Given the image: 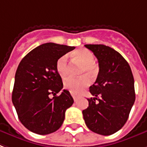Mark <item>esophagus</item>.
I'll return each mask as SVG.
<instances>
[{
  "label": "esophagus",
  "instance_id": "obj_1",
  "mask_svg": "<svg viewBox=\"0 0 147 147\" xmlns=\"http://www.w3.org/2000/svg\"><path fill=\"white\" fill-rule=\"evenodd\" d=\"M71 96H72V98H73V99L75 101H76L77 99H78V98L79 97V96H78V95H76V94H74V93H71Z\"/></svg>",
  "mask_w": 147,
  "mask_h": 147
}]
</instances>
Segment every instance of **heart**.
I'll return each instance as SVG.
<instances>
[{"label":"heart","instance_id":"1","mask_svg":"<svg viewBox=\"0 0 147 147\" xmlns=\"http://www.w3.org/2000/svg\"><path fill=\"white\" fill-rule=\"evenodd\" d=\"M75 61L82 65L81 68V74H88L94 77L98 73V65L95 61L93 53L86 49H79L71 54ZM69 59L68 56L62 55L56 62V70L59 76L65 78L69 74ZM64 88L69 90L71 93L78 94L82 92L90 85V79L88 76H82L78 78L69 77L64 81Z\"/></svg>","mask_w":147,"mask_h":147}]
</instances>
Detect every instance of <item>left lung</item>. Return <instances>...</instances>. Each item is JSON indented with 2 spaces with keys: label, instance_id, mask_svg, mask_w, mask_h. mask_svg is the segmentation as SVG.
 <instances>
[{
  "label": "left lung",
  "instance_id": "obj_1",
  "mask_svg": "<svg viewBox=\"0 0 147 147\" xmlns=\"http://www.w3.org/2000/svg\"><path fill=\"white\" fill-rule=\"evenodd\" d=\"M98 62V76L89 88L94 96L88 98V108L82 111L90 130L103 136L116 133L128 119L135 102L134 78L126 59L104 45H85Z\"/></svg>",
  "mask_w": 147,
  "mask_h": 147
}]
</instances>
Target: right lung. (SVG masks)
<instances>
[{"label":"right lung","mask_w":147,"mask_h":147,"mask_svg":"<svg viewBox=\"0 0 147 147\" xmlns=\"http://www.w3.org/2000/svg\"><path fill=\"white\" fill-rule=\"evenodd\" d=\"M75 49L55 43L39 45L24 56L17 69L12 92L19 120L28 130L47 135L58 130L65 119V111L73 98L64 89L56 70L57 60ZM53 94L51 99L49 95Z\"/></svg>","instance_id":"obj_1"}]
</instances>
